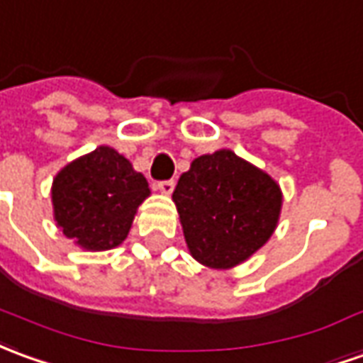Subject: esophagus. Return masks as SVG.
<instances>
[{
    "label": "esophagus",
    "mask_w": 363,
    "mask_h": 363,
    "mask_svg": "<svg viewBox=\"0 0 363 363\" xmlns=\"http://www.w3.org/2000/svg\"><path fill=\"white\" fill-rule=\"evenodd\" d=\"M157 190L161 192V194H171L174 190V181H161L157 182Z\"/></svg>",
    "instance_id": "obj_1"
}]
</instances>
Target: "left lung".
<instances>
[{
    "label": "left lung",
    "mask_w": 363,
    "mask_h": 363,
    "mask_svg": "<svg viewBox=\"0 0 363 363\" xmlns=\"http://www.w3.org/2000/svg\"><path fill=\"white\" fill-rule=\"evenodd\" d=\"M190 255L210 269H232L275 232L279 182L232 149L196 157L173 192Z\"/></svg>",
    "instance_id": "1"
}]
</instances>
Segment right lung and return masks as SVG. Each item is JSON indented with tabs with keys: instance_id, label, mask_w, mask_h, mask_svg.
I'll list each match as a JSON object with an SVG mask.
<instances>
[{
	"instance_id": "right-lung-1",
	"label": "right lung",
	"mask_w": 363,
	"mask_h": 363,
	"mask_svg": "<svg viewBox=\"0 0 363 363\" xmlns=\"http://www.w3.org/2000/svg\"><path fill=\"white\" fill-rule=\"evenodd\" d=\"M149 194L145 177L108 145L70 161L50 186L57 228L86 252H106L123 243Z\"/></svg>"
}]
</instances>
